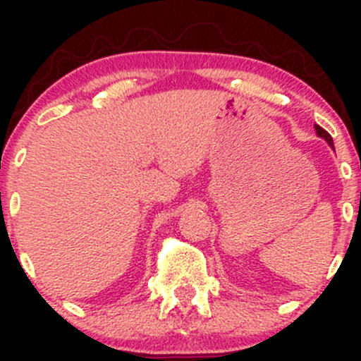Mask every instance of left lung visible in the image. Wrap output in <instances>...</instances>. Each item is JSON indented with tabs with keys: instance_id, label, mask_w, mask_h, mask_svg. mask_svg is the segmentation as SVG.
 Segmentation results:
<instances>
[{
	"instance_id": "obj_1",
	"label": "left lung",
	"mask_w": 361,
	"mask_h": 361,
	"mask_svg": "<svg viewBox=\"0 0 361 361\" xmlns=\"http://www.w3.org/2000/svg\"><path fill=\"white\" fill-rule=\"evenodd\" d=\"M314 127H316V132H317V135H319V137H322V139H324L326 142L329 144L331 147H333V137H331V135L327 134V132L324 130V128H322V127H319V126H314Z\"/></svg>"
}]
</instances>
